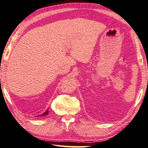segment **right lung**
<instances>
[{
    "label": "right lung",
    "mask_w": 148,
    "mask_h": 148,
    "mask_svg": "<svg viewBox=\"0 0 148 148\" xmlns=\"http://www.w3.org/2000/svg\"><path fill=\"white\" fill-rule=\"evenodd\" d=\"M48 113H49V110H47V111L45 112V113H43V114H42V116H47V114H48Z\"/></svg>",
    "instance_id": "1"
}]
</instances>
